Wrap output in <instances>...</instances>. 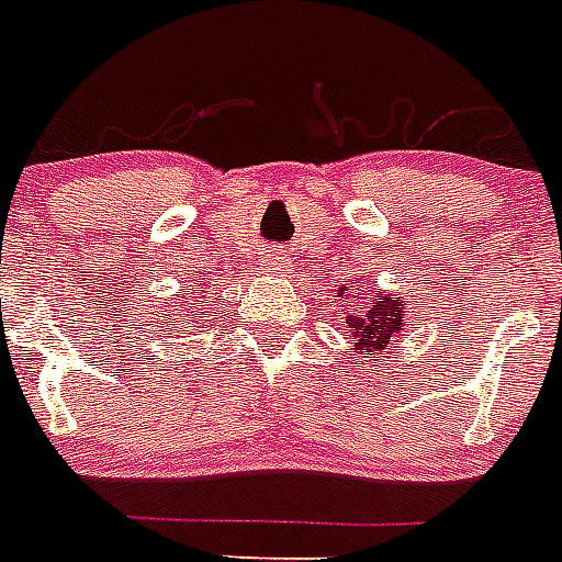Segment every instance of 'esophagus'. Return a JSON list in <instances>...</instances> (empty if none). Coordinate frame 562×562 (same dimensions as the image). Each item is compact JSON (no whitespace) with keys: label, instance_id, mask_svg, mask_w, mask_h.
<instances>
[{"label":"esophagus","instance_id":"esophagus-1","mask_svg":"<svg viewBox=\"0 0 562 562\" xmlns=\"http://www.w3.org/2000/svg\"><path fill=\"white\" fill-rule=\"evenodd\" d=\"M290 258H284V255H269L267 258V269H272V272H290Z\"/></svg>","mask_w":562,"mask_h":562}]
</instances>
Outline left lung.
<instances>
[{
	"instance_id": "1",
	"label": "left lung",
	"mask_w": 562,
	"mask_h": 562,
	"mask_svg": "<svg viewBox=\"0 0 562 562\" xmlns=\"http://www.w3.org/2000/svg\"><path fill=\"white\" fill-rule=\"evenodd\" d=\"M357 284H362V281H357ZM353 302H359L357 295H353ZM345 322L353 334V351H383V348L397 342V336H403L406 307H403L401 299H392V295L374 290V302L357 304V313L345 316Z\"/></svg>"
}]
</instances>
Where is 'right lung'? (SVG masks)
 Returning <instances> with one entry per match:
<instances>
[{"label":"right lung","mask_w":562,"mask_h":562,"mask_svg":"<svg viewBox=\"0 0 562 562\" xmlns=\"http://www.w3.org/2000/svg\"><path fill=\"white\" fill-rule=\"evenodd\" d=\"M196 316H200V313H196Z\"/></svg>","instance_id":"right-lung-1"}]
</instances>
